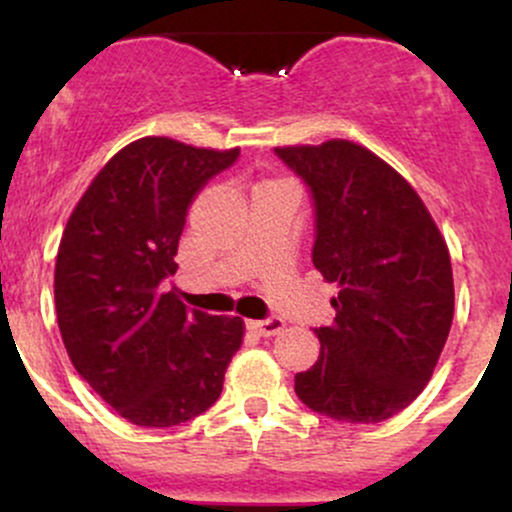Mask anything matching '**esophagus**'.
I'll use <instances>...</instances> for the list:
<instances>
[{
  "instance_id": "1",
  "label": "esophagus",
  "mask_w": 512,
  "mask_h": 512,
  "mask_svg": "<svg viewBox=\"0 0 512 512\" xmlns=\"http://www.w3.org/2000/svg\"><path fill=\"white\" fill-rule=\"evenodd\" d=\"M248 330H252L260 337H274L284 330V320L281 317H267V320H250L248 322Z\"/></svg>"
}]
</instances>
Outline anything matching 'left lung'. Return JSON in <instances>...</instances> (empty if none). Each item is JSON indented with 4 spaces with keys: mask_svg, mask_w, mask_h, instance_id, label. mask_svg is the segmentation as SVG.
I'll use <instances>...</instances> for the list:
<instances>
[{
    "mask_svg": "<svg viewBox=\"0 0 512 512\" xmlns=\"http://www.w3.org/2000/svg\"><path fill=\"white\" fill-rule=\"evenodd\" d=\"M274 151L310 187L313 264L339 286L296 395L334 421L378 424L421 395L448 339V245L414 187L366 146L330 139Z\"/></svg>",
    "mask_w": 512,
    "mask_h": 512,
    "instance_id": "left-lung-1",
    "label": "left lung"
}]
</instances>
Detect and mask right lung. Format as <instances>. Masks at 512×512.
Here are the masks:
<instances>
[{
  "mask_svg": "<svg viewBox=\"0 0 512 512\" xmlns=\"http://www.w3.org/2000/svg\"><path fill=\"white\" fill-rule=\"evenodd\" d=\"M240 149L216 151L144 137L93 178L64 228L55 308L76 373L122 419L146 428L185 424L223 390L243 344V320L187 310L163 281L197 192Z\"/></svg>",
  "mask_w": 512,
  "mask_h": 512,
  "instance_id": "obj_1",
  "label": "right lung"
}]
</instances>
